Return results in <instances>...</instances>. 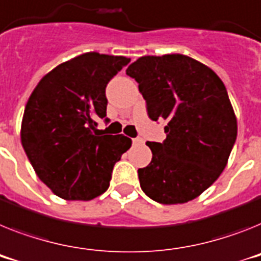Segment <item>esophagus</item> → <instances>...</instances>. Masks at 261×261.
Masks as SVG:
<instances>
[{"instance_id":"esophagus-1","label":"esophagus","mask_w":261,"mask_h":261,"mask_svg":"<svg viewBox=\"0 0 261 261\" xmlns=\"http://www.w3.org/2000/svg\"><path fill=\"white\" fill-rule=\"evenodd\" d=\"M141 143H143V139H142V138H134V139H133V144H141Z\"/></svg>"}]
</instances>
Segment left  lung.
<instances>
[{
  "instance_id": "8db88e82",
  "label": "left lung",
  "mask_w": 261,
  "mask_h": 261,
  "mask_svg": "<svg viewBox=\"0 0 261 261\" xmlns=\"http://www.w3.org/2000/svg\"><path fill=\"white\" fill-rule=\"evenodd\" d=\"M126 74L139 83L148 117L166 120V139L146 143L152 159L138 170L141 188L162 204L198 198L220 176L238 135L224 83L183 54L141 57Z\"/></svg>"
}]
</instances>
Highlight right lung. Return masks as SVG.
Masks as SVG:
<instances>
[{"label":"right lung","instance_id":"obj_1","mask_svg":"<svg viewBox=\"0 0 261 261\" xmlns=\"http://www.w3.org/2000/svg\"><path fill=\"white\" fill-rule=\"evenodd\" d=\"M130 58L85 53L61 63L33 90L21 142L38 178L65 200H90L110 186L114 164L131 146L124 135H102L106 86Z\"/></svg>","mask_w":261,"mask_h":261}]
</instances>
